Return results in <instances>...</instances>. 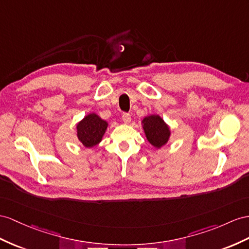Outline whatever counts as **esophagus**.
Instances as JSON below:
<instances>
[{"label": "esophagus", "instance_id": "34e87169", "mask_svg": "<svg viewBox=\"0 0 249 249\" xmlns=\"http://www.w3.org/2000/svg\"><path fill=\"white\" fill-rule=\"evenodd\" d=\"M122 120H123V122H124L125 124H129V123L131 122V117H130V114H129V113H123Z\"/></svg>", "mask_w": 249, "mask_h": 249}]
</instances>
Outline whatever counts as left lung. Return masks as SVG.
Returning a JSON list of instances; mask_svg holds the SVG:
<instances>
[{
	"label": "left lung",
	"instance_id": "8db88e82",
	"mask_svg": "<svg viewBox=\"0 0 249 249\" xmlns=\"http://www.w3.org/2000/svg\"><path fill=\"white\" fill-rule=\"evenodd\" d=\"M141 123L146 139L155 148L160 149L168 143L171 130L162 117L159 114H149Z\"/></svg>",
	"mask_w": 249,
	"mask_h": 249
}]
</instances>
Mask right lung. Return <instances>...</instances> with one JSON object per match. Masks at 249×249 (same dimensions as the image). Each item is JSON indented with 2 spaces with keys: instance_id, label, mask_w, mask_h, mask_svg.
Returning a JSON list of instances; mask_svg holds the SVG:
<instances>
[{
  "instance_id": "obj_1",
  "label": "right lung",
  "mask_w": 249,
  "mask_h": 249,
  "mask_svg": "<svg viewBox=\"0 0 249 249\" xmlns=\"http://www.w3.org/2000/svg\"><path fill=\"white\" fill-rule=\"evenodd\" d=\"M107 127L108 122L91 112L76 124V137L84 147L92 148L103 140Z\"/></svg>"
}]
</instances>
